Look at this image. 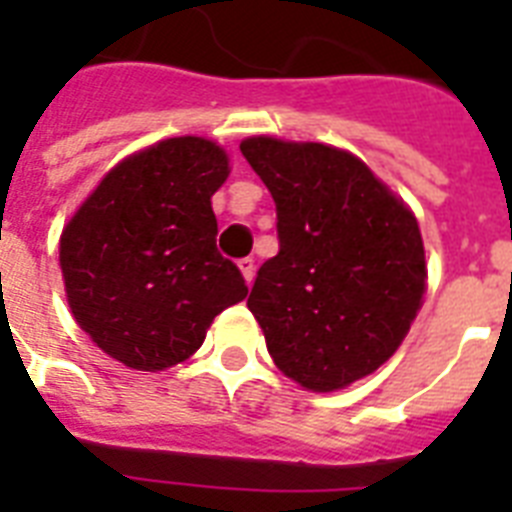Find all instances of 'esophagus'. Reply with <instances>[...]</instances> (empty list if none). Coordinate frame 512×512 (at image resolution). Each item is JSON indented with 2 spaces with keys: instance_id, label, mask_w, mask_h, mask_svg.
<instances>
[{
  "instance_id": "esophagus-1",
  "label": "esophagus",
  "mask_w": 512,
  "mask_h": 512,
  "mask_svg": "<svg viewBox=\"0 0 512 512\" xmlns=\"http://www.w3.org/2000/svg\"><path fill=\"white\" fill-rule=\"evenodd\" d=\"M239 271L244 273V281H247V284H252V281H255V260H252V257H244V260H239Z\"/></svg>"
}]
</instances>
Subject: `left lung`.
I'll list each match as a JSON object with an SVG mask.
<instances>
[{
  "instance_id": "obj_1",
  "label": "left lung",
  "mask_w": 512,
  "mask_h": 512,
  "mask_svg": "<svg viewBox=\"0 0 512 512\" xmlns=\"http://www.w3.org/2000/svg\"><path fill=\"white\" fill-rule=\"evenodd\" d=\"M241 154L276 201L279 255L247 308L273 364L316 393L348 388L404 342L425 295L412 209L358 156L257 135Z\"/></svg>"
}]
</instances>
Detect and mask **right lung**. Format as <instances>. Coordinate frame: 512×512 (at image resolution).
I'll return each mask as SVG.
<instances>
[{
	"label": "right lung",
	"instance_id": "1",
	"mask_svg": "<svg viewBox=\"0 0 512 512\" xmlns=\"http://www.w3.org/2000/svg\"><path fill=\"white\" fill-rule=\"evenodd\" d=\"M228 172L212 140H162L116 164L63 228L68 308L124 366L180 364L217 313L247 297L241 271L215 244L212 193Z\"/></svg>",
	"mask_w": 512,
	"mask_h": 512
}]
</instances>
